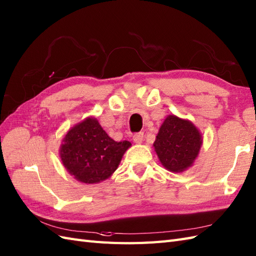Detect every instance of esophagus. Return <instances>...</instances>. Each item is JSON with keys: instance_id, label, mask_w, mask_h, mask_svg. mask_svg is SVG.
Instances as JSON below:
<instances>
[{"instance_id": "34e87169", "label": "esophagus", "mask_w": 256, "mask_h": 256, "mask_svg": "<svg viewBox=\"0 0 256 256\" xmlns=\"http://www.w3.org/2000/svg\"><path fill=\"white\" fill-rule=\"evenodd\" d=\"M142 138H144V133H136L133 135V140L136 142V144H140L142 142Z\"/></svg>"}]
</instances>
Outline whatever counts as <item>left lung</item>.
Returning <instances> with one entry per match:
<instances>
[{
	"label": "left lung",
	"instance_id": "8db88e82",
	"mask_svg": "<svg viewBox=\"0 0 256 256\" xmlns=\"http://www.w3.org/2000/svg\"><path fill=\"white\" fill-rule=\"evenodd\" d=\"M202 145L203 138L193 122L169 114L159 128L152 146L166 169L181 174L194 164Z\"/></svg>",
	"mask_w": 256,
	"mask_h": 256
}]
</instances>
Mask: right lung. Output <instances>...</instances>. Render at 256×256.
Returning <instances> with one entry per match:
<instances>
[{"label":"right lung","instance_id":"right-lung-1","mask_svg":"<svg viewBox=\"0 0 256 256\" xmlns=\"http://www.w3.org/2000/svg\"><path fill=\"white\" fill-rule=\"evenodd\" d=\"M130 146L128 140H112L96 118L88 116L68 130L58 154L64 168L77 181L96 184L114 174Z\"/></svg>","mask_w":256,"mask_h":256}]
</instances>
